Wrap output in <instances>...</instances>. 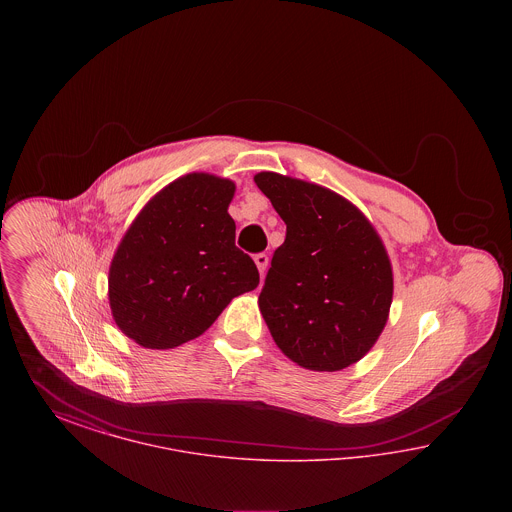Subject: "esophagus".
Wrapping results in <instances>:
<instances>
[{
	"instance_id": "esophagus-1",
	"label": "esophagus",
	"mask_w": 512,
	"mask_h": 512,
	"mask_svg": "<svg viewBox=\"0 0 512 512\" xmlns=\"http://www.w3.org/2000/svg\"><path fill=\"white\" fill-rule=\"evenodd\" d=\"M253 259H255V265H257L259 272H261V276H263V274L267 272L268 255H265V253H257Z\"/></svg>"
}]
</instances>
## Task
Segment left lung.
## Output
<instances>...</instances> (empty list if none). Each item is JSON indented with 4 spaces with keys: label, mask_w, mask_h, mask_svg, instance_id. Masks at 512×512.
Segmentation results:
<instances>
[{
    "label": "left lung",
    "mask_w": 512,
    "mask_h": 512,
    "mask_svg": "<svg viewBox=\"0 0 512 512\" xmlns=\"http://www.w3.org/2000/svg\"><path fill=\"white\" fill-rule=\"evenodd\" d=\"M286 222L259 309L295 365L334 372L378 341L393 299V270L372 222L349 199L278 172L253 176Z\"/></svg>",
    "instance_id": "1"
}]
</instances>
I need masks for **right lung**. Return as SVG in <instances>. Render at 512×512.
Here are the masks:
<instances>
[{"label":"right lung","instance_id":"1","mask_svg":"<svg viewBox=\"0 0 512 512\" xmlns=\"http://www.w3.org/2000/svg\"><path fill=\"white\" fill-rule=\"evenodd\" d=\"M236 184L190 172L153 195L109 267V305L122 334L147 349L201 336L238 295L259 284L240 251L228 205Z\"/></svg>","mask_w":512,"mask_h":512}]
</instances>
